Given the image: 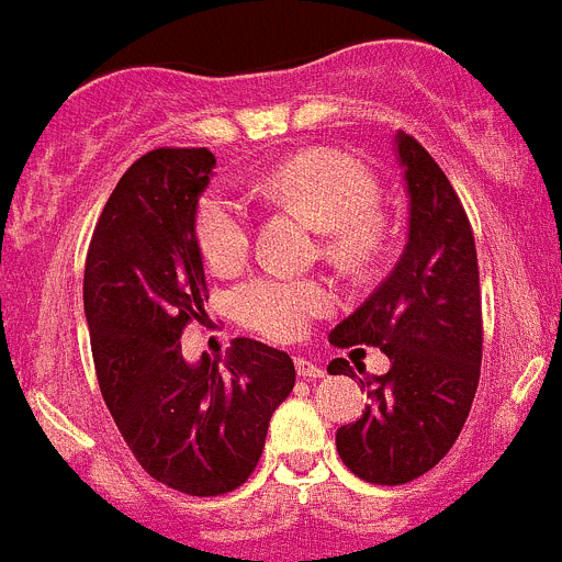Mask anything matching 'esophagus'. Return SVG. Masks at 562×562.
<instances>
[{
	"label": "esophagus",
	"instance_id": "34e87169",
	"mask_svg": "<svg viewBox=\"0 0 562 562\" xmlns=\"http://www.w3.org/2000/svg\"><path fill=\"white\" fill-rule=\"evenodd\" d=\"M295 371L301 376H306V380H321V376L326 374L324 366L315 360H310V357H295Z\"/></svg>",
	"mask_w": 562,
	"mask_h": 562
}]
</instances>
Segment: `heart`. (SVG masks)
Segmentation results:
<instances>
[{
  "label": "heart",
  "instance_id": "b5f03b06",
  "mask_svg": "<svg viewBox=\"0 0 562 562\" xmlns=\"http://www.w3.org/2000/svg\"><path fill=\"white\" fill-rule=\"evenodd\" d=\"M250 193L306 213L317 231L329 233V252L340 261H360L374 247L376 186L366 168L331 151H306L247 182ZM196 238L207 265L236 270L250 250V207L245 196L216 188L202 200ZM331 304L317 281L290 276H258L238 286L236 312L250 329L276 340L304 335L310 321Z\"/></svg>",
  "mask_w": 562,
  "mask_h": 562
}]
</instances>
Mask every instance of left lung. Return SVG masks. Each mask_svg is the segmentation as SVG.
Returning a JSON list of instances; mask_svg holds the SVG:
<instances>
[{"instance_id":"left-lung-1","label":"left lung","mask_w":562,"mask_h":562,"mask_svg":"<svg viewBox=\"0 0 562 562\" xmlns=\"http://www.w3.org/2000/svg\"><path fill=\"white\" fill-rule=\"evenodd\" d=\"M408 196V238L391 276L329 331L337 349L380 346L382 376H357L349 360L329 374L360 380L369 405L337 430V453L371 484H408L439 464L459 439L481 374L479 258L467 213L436 160L396 132ZM362 371V362H355Z\"/></svg>"}]
</instances>
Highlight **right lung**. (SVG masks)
Here are the masks:
<instances>
[{
  "label": "right lung",
  "mask_w": 562,
  "mask_h": 562,
  "mask_svg": "<svg viewBox=\"0 0 562 562\" xmlns=\"http://www.w3.org/2000/svg\"><path fill=\"white\" fill-rule=\"evenodd\" d=\"M216 168L207 148H157L121 177L98 220L83 270V312L114 425L151 479L188 495L245 484L295 366L250 337L225 360L182 357L205 315L196 207Z\"/></svg>",
  "instance_id": "right-lung-1"
}]
</instances>
